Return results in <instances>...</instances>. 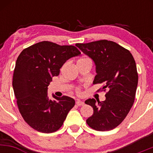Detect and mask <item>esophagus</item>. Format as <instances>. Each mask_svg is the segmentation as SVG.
Wrapping results in <instances>:
<instances>
[{
  "instance_id": "34e87169",
  "label": "esophagus",
  "mask_w": 153,
  "mask_h": 153,
  "mask_svg": "<svg viewBox=\"0 0 153 153\" xmlns=\"http://www.w3.org/2000/svg\"><path fill=\"white\" fill-rule=\"evenodd\" d=\"M75 103H76V105H78V106H83L84 105L83 101H80V100H77Z\"/></svg>"
}]
</instances>
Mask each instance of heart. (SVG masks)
<instances>
[{
	"instance_id": "heart-1",
	"label": "heart",
	"mask_w": 153,
	"mask_h": 153,
	"mask_svg": "<svg viewBox=\"0 0 153 153\" xmlns=\"http://www.w3.org/2000/svg\"><path fill=\"white\" fill-rule=\"evenodd\" d=\"M78 92H79V91H78Z\"/></svg>"
}]
</instances>
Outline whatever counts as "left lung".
<instances>
[{"instance_id": "obj_1", "label": "left lung", "mask_w": 153, "mask_h": 153, "mask_svg": "<svg viewBox=\"0 0 153 153\" xmlns=\"http://www.w3.org/2000/svg\"><path fill=\"white\" fill-rule=\"evenodd\" d=\"M75 45L95 63L94 84L101 83L103 89L108 88L102 102L94 99L85 101L94 108L87 124L95 130H111L123 122L134 103L138 83L134 57L129 50L108 40Z\"/></svg>"}]
</instances>
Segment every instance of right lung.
Segmentation results:
<instances>
[{
    "label": "right lung",
    "instance_id": "1",
    "mask_svg": "<svg viewBox=\"0 0 153 153\" xmlns=\"http://www.w3.org/2000/svg\"><path fill=\"white\" fill-rule=\"evenodd\" d=\"M79 54L74 46L44 41L24 49L19 55L13 76V91L21 114L33 129L52 133L62 127L75 100L52 95V101L47 89L63 64Z\"/></svg>",
    "mask_w": 153,
    "mask_h": 153
}]
</instances>
